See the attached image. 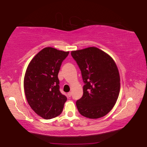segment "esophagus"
I'll return each mask as SVG.
<instances>
[{"instance_id": "34e87169", "label": "esophagus", "mask_w": 147, "mask_h": 147, "mask_svg": "<svg viewBox=\"0 0 147 147\" xmlns=\"http://www.w3.org/2000/svg\"><path fill=\"white\" fill-rule=\"evenodd\" d=\"M71 95H72V92H69L68 93V97H71Z\"/></svg>"}]
</instances>
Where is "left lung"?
<instances>
[{
  "label": "left lung",
  "instance_id": "obj_1",
  "mask_svg": "<svg viewBox=\"0 0 147 147\" xmlns=\"http://www.w3.org/2000/svg\"><path fill=\"white\" fill-rule=\"evenodd\" d=\"M71 55L85 83L83 96L76 102L79 113L90 119L104 117L114 107L120 90V77L115 62L96 47L74 50Z\"/></svg>",
  "mask_w": 147,
  "mask_h": 147
}]
</instances>
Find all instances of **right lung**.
<instances>
[{"mask_svg":"<svg viewBox=\"0 0 147 147\" xmlns=\"http://www.w3.org/2000/svg\"><path fill=\"white\" fill-rule=\"evenodd\" d=\"M69 52L47 47L30 61L25 71L23 86L27 101L40 117L50 119L63 111L67 97L59 90L58 73Z\"/></svg>","mask_w":147,"mask_h":147,"instance_id":"1","label":"right lung"}]
</instances>
